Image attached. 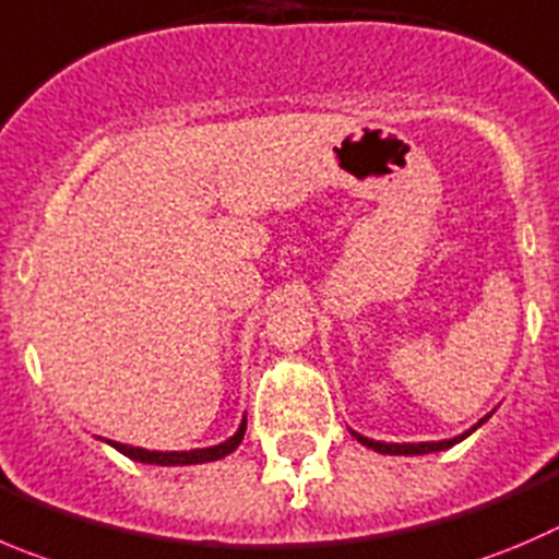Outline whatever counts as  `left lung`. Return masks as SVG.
<instances>
[{"instance_id":"8db88e82","label":"left lung","mask_w":559,"mask_h":559,"mask_svg":"<svg viewBox=\"0 0 559 559\" xmlns=\"http://www.w3.org/2000/svg\"><path fill=\"white\" fill-rule=\"evenodd\" d=\"M488 417H491V414H488ZM488 417H483L480 423L472 425V428L464 430V433H461V436H453V439H442V442H417V444L406 442V444H395V442H376V439H368V436L356 433V430H350V433H354L356 442H362L365 448L376 450V453H381V455H425V453H439V450H448V448H453V444L464 442L466 436H469L472 430L480 428V425L486 423Z\"/></svg>"}]
</instances>
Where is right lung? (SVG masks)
I'll list each match as a JSON object with an SVG mask.
<instances>
[{"label":"right lung","instance_id":"add662e5","mask_svg":"<svg viewBox=\"0 0 559 559\" xmlns=\"http://www.w3.org/2000/svg\"><path fill=\"white\" fill-rule=\"evenodd\" d=\"M243 430H247V417L241 419V425H238L236 433L227 439V442L222 444H214V448H200V450H189V453H158V450H142V448H131V444H120V442H109V439H104L106 444H111V448L117 450V453L129 455L131 461H140V464H156V466H189V464H209V461H219L225 459V455H230L233 450L241 444L243 439Z\"/></svg>","mask_w":559,"mask_h":559}]
</instances>
